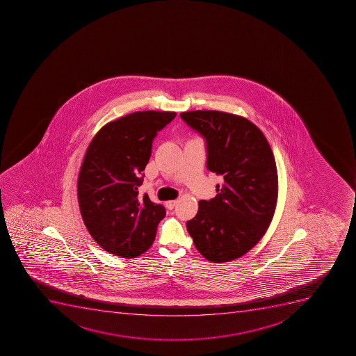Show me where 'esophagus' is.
Returning <instances> with one entry per match:
<instances>
[{"label": "esophagus", "instance_id": "obj_1", "mask_svg": "<svg viewBox=\"0 0 356 356\" xmlns=\"http://www.w3.org/2000/svg\"><path fill=\"white\" fill-rule=\"evenodd\" d=\"M177 201H168L165 202V207L169 209V210H172L173 207H176Z\"/></svg>", "mask_w": 356, "mask_h": 356}]
</instances>
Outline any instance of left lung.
Segmentation results:
<instances>
[{"mask_svg": "<svg viewBox=\"0 0 356 356\" xmlns=\"http://www.w3.org/2000/svg\"><path fill=\"white\" fill-rule=\"evenodd\" d=\"M180 117L207 140V169L223 177L217 196L198 202L187 230L207 261L230 262L252 250L273 221L278 200L273 149L262 131L241 115L197 110Z\"/></svg>", "mask_w": 356, "mask_h": 356, "instance_id": "left-lung-1", "label": "left lung"}]
</instances>
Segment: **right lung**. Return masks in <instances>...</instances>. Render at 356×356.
Wrapping results in <instances>:
<instances>
[{
    "label": "right lung",
    "instance_id": "add662e5",
    "mask_svg": "<svg viewBox=\"0 0 356 356\" xmlns=\"http://www.w3.org/2000/svg\"><path fill=\"white\" fill-rule=\"evenodd\" d=\"M176 112L137 111L108 122L83 156L77 181L78 203L87 230L117 257H139L151 248L165 209L149 195L138 196L152 142Z\"/></svg>",
    "mask_w": 356,
    "mask_h": 356
}]
</instances>
